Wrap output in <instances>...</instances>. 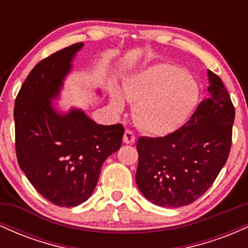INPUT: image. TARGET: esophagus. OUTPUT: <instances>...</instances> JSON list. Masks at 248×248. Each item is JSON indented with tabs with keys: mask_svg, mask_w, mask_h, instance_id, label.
Masks as SVG:
<instances>
[{
	"mask_svg": "<svg viewBox=\"0 0 248 248\" xmlns=\"http://www.w3.org/2000/svg\"><path fill=\"white\" fill-rule=\"evenodd\" d=\"M124 142L126 144H132L135 142V134H134L132 130H126L124 134Z\"/></svg>",
	"mask_w": 248,
	"mask_h": 248,
	"instance_id": "1",
	"label": "esophagus"
}]
</instances>
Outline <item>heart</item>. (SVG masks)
Segmentation results:
<instances>
[{
    "label": "heart",
    "mask_w": 248,
    "mask_h": 248,
    "mask_svg": "<svg viewBox=\"0 0 248 248\" xmlns=\"http://www.w3.org/2000/svg\"><path fill=\"white\" fill-rule=\"evenodd\" d=\"M124 98L135 102L133 116L136 124L154 135L175 132L196 107L199 90L196 81L181 67L158 64L136 73L124 85ZM116 110L124 108L118 92L112 95Z\"/></svg>",
    "instance_id": "b5f03b06"
}]
</instances>
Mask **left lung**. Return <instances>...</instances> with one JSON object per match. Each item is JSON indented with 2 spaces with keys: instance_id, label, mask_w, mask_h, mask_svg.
<instances>
[{
  "instance_id": "left-lung-1",
  "label": "left lung",
  "mask_w": 248,
  "mask_h": 248,
  "mask_svg": "<svg viewBox=\"0 0 248 248\" xmlns=\"http://www.w3.org/2000/svg\"><path fill=\"white\" fill-rule=\"evenodd\" d=\"M210 95L184 126L163 138H140L136 184L155 205H189L207 191L226 163L234 106L223 81L207 70Z\"/></svg>"
}]
</instances>
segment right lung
Instances as JSON below:
<instances>
[{
	"label": "right lung",
	"instance_id": "right-lung-1",
	"mask_svg": "<svg viewBox=\"0 0 248 248\" xmlns=\"http://www.w3.org/2000/svg\"><path fill=\"white\" fill-rule=\"evenodd\" d=\"M76 43L43 59L31 70L15 100V146L19 168L45 199L72 207L87 201L108 156L121 147V124L104 126L78 108L57 112L59 95L76 53Z\"/></svg>",
	"mask_w": 248,
	"mask_h": 248
}]
</instances>
